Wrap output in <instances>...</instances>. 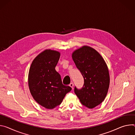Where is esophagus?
I'll use <instances>...</instances> for the list:
<instances>
[{
  "label": "esophagus",
  "instance_id": "34e87169",
  "mask_svg": "<svg viewBox=\"0 0 135 135\" xmlns=\"http://www.w3.org/2000/svg\"><path fill=\"white\" fill-rule=\"evenodd\" d=\"M69 86L72 88H73V83H71L70 84H69Z\"/></svg>",
  "mask_w": 135,
  "mask_h": 135
}]
</instances>
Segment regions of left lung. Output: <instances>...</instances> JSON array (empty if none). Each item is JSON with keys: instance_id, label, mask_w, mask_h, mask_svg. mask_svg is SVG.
<instances>
[{"instance_id": "left-lung-1", "label": "left lung", "mask_w": 135, "mask_h": 135, "mask_svg": "<svg viewBox=\"0 0 135 135\" xmlns=\"http://www.w3.org/2000/svg\"><path fill=\"white\" fill-rule=\"evenodd\" d=\"M72 59L84 80L81 89L74 87V93L83 106L93 108L107 95L110 81L108 67L99 53L88 46L74 51Z\"/></svg>"}]
</instances>
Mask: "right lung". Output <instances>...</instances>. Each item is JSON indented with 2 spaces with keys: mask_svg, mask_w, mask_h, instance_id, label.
Listing matches in <instances>:
<instances>
[{
  "mask_svg": "<svg viewBox=\"0 0 135 135\" xmlns=\"http://www.w3.org/2000/svg\"><path fill=\"white\" fill-rule=\"evenodd\" d=\"M60 53L46 50L33 61L28 74V85L34 99L47 109H53L62 102L72 88L62 84L55 67Z\"/></svg>",
  "mask_w": 135,
  "mask_h": 135,
  "instance_id": "1",
  "label": "right lung"
}]
</instances>
